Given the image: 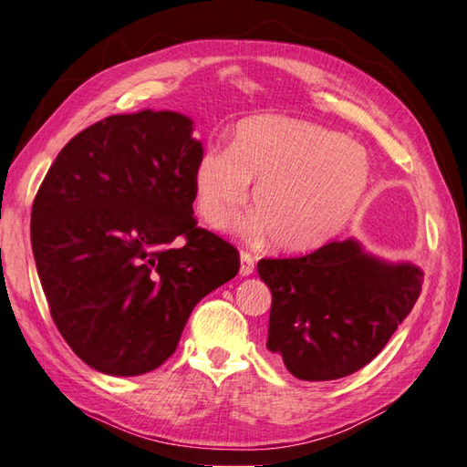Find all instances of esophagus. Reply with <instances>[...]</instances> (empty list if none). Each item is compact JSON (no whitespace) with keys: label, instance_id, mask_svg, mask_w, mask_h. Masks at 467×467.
<instances>
[{"label":"esophagus","instance_id":"1","mask_svg":"<svg viewBox=\"0 0 467 467\" xmlns=\"http://www.w3.org/2000/svg\"><path fill=\"white\" fill-rule=\"evenodd\" d=\"M241 276H249L254 273V256L251 253H241Z\"/></svg>","mask_w":467,"mask_h":467}]
</instances>
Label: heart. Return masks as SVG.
<instances>
[{
    "label": "heart",
    "mask_w": 467,
    "mask_h": 467,
    "mask_svg": "<svg viewBox=\"0 0 467 467\" xmlns=\"http://www.w3.org/2000/svg\"><path fill=\"white\" fill-rule=\"evenodd\" d=\"M256 182L253 236L271 234L276 249L311 251L351 216L369 184V158L341 134L285 116L244 118L231 144L211 146L192 171L196 208L214 228L233 223Z\"/></svg>",
    "instance_id": "heart-1"
}]
</instances>
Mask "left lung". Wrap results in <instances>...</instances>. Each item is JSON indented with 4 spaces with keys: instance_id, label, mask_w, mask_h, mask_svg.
<instances>
[{
    "instance_id": "left-lung-1",
    "label": "left lung",
    "mask_w": 467,
    "mask_h": 467,
    "mask_svg": "<svg viewBox=\"0 0 467 467\" xmlns=\"http://www.w3.org/2000/svg\"><path fill=\"white\" fill-rule=\"evenodd\" d=\"M273 295L269 351L296 379L347 377L377 357L421 293L415 265H391L347 239L291 259H261Z\"/></svg>"
}]
</instances>
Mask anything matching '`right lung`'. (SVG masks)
Instances as JSON below:
<instances>
[{"label":"right lung","mask_w":467,"mask_h":467,"mask_svg":"<svg viewBox=\"0 0 467 467\" xmlns=\"http://www.w3.org/2000/svg\"><path fill=\"white\" fill-rule=\"evenodd\" d=\"M201 154L188 116L116 114L76 134L39 186L36 269L57 331L96 371L161 367L196 303L239 273V251L196 226Z\"/></svg>","instance_id":"obj_1"}]
</instances>
